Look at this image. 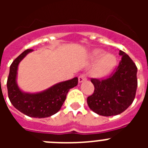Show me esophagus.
<instances>
[{
  "label": "esophagus",
  "mask_w": 148,
  "mask_h": 148,
  "mask_svg": "<svg viewBox=\"0 0 148 148\" xmlns=\"http://www.w3.org/2000/svg\"><path fill=\"white\" fill-rule=\"evenodd\" d=\"M87 75H86L85 73H83V74L80 75L79 77H78V82H80V83H82V82H85V81L87 80Z\"/></svg>",
  "instance_id": "34e87169"
}]
</instances>
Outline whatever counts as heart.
I'll return each mask as SVG.
<instances>
[{"instance_id": "b5f03b06", "label": "heart", "mask_w": 148, "mask_h": 148, "mask_svg": "<svg viewBox=\"0 0 148 148\" xmlns=\"http://www.w3.org/2000/svg\"><path fill=\"white\" fill-rule=\"evenodd\" d=\"M98 60L96 64L94 66L92 73L95 76L101 77L107 75L113 70L116 64V58L113 55L104 54L102 49H95L92 53V58Z\"/></svg>"}]
</instances>
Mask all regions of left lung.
I'll return each instance as SVG.
<instances>
[{
	"label": "left lung",
	"instance_id": "1",
	"mask_svg": "<svg viewBox=\"0 0 148 148\" xmlns=\"http://www.w3.org/2000/svg\"><path fill=\"white\" fill-rule=\"evenodd\" d=\"M121 59L109 76L91 78L94 92L87 97L89 108L104 116H116L127 110L135 99L137 67L125 52L119 50Z\"/></svg>",
	"mask_w": 148,
	"mask_h": 148
}]
</instances>
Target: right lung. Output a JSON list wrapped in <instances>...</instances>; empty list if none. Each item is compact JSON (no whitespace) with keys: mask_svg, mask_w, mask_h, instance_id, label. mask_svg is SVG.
I'll return each mask as SVG.
<instances>
[{"mask_svg":"<svg viewBox=\"0 0 148 148\" xmlns=\"http://www.w3.org/2000/svg\"><path fill=\"white\" fill-rule=\"evenodd\" d=\"M32 49H28L17 57L10 65L7 78L8 96L10 102L23 114L33 118H47L56 114L64 102L70 89L78 84V78L61 82L39 93H25L16 84L18 64Z\"/></svg>","mask_w":148,"mask_h":148,"instance_id":"right-lung-1","label":"right lung"}]
</instances>
